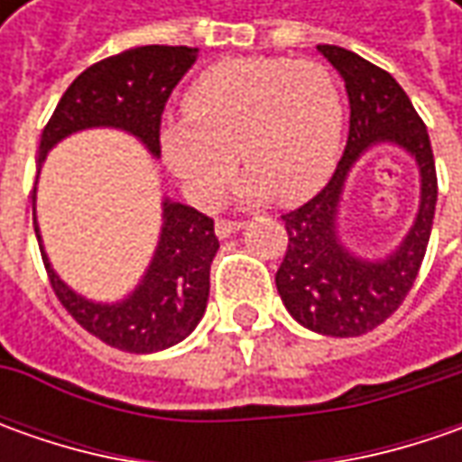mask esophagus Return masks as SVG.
<instances>
[{
    "label": "esophagus",
    "mask_w": 462,
    "mask_h": 462,
    "mask_svg": "<svg viewBox=\"0 0 462 462\" xmlns=\"http://www.w3.org/2000/svg\"><path fill=\"white\" fill-rule=\"evenodd\" d=\"M244 228V223L239 221H216V236L218 239H228L231 234H236Z\"/></svg>",
    "instance_id": "obj_1"
}]
</instances>
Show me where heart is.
<instances>
[{"instance_id":"obj_1","label":"heart","mask_w":462,"mask_h":462,"mask_svg":"<svg viewBox=\"0 0 462 462\" xmlns=\"http://www.w3.org/2000/svg\"><path fill=\"white\" fill-rule=\"evenodd\" d=\"M342 120V95L324 63L241 56L189 84L185 120L167 123L159 146L192 203L208 208L221 198L236 156L249 167L234 187L236 200L277 195L295 203L337 167Z\"/></svg>"}]
</instances>
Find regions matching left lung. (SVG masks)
I'll return each instance as SVG.
<instances>
[{
  "label": "left lung",
  "instance_id": "1",
  "mask_svg": "<svg viewBox=\"0 0 462 462\" xmlns=\"http://www.w3.org/2000/svg\"><path fill=\"white\" fill-rule=\"evenodd\" d=\"M319 53L345 79L349 135L328 185L282 216L288 249L275 285L300 327L327 337H360L399 309L417 280L435 221V156L411 99L388 71L339 45H319ZM378 145H393L412 156L420 174V205L404 239L393 250L367 258L346 246L338 218L351 169Z\"/></svg>",
  "mask_w": 462,
  "mask_h": 462
}]
</instances>
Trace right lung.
Instances as JSON below:
<instances>
[{
    "mask_svg": "<svg viewBox=\"0 0 462 462\" xmlns=\"http://www.w3.org/2000/svg\"><path fill=\"white\" fill-rule=\"evenodd\" d=\"M198 48L187 45H141L81 71L45 125L38 164L43 167L45 156L63 138L92 128L134 135L152 159H159L164 105L177 81L198 61ZM32 223L51 285L63 309L105 345L134 355H152L180 345L200 324L210 295V262L218 252V239L213 221L195 208L174 203L167 195L162 198V231L152 262L138 285L120 300H92L77 293L53 270L35 216V195Z\"/></svg>",
    "mask_w": 462,
    "mask_h": 462,
    "instance_id": "add662e5",
    "label": "right lung"
}]
</instances>
